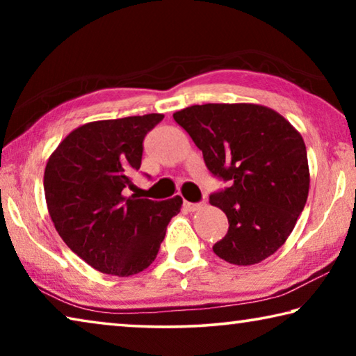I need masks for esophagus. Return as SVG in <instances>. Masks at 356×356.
Returning a JSON list of instances; mask_svg holds the SVG:
<instances>
[{
	"mask_svg": "<svg viewBox=\"0 0 356 356\" xmlns=\"http://www.w3.org/2000/svg\"><path fill=\"white\" fill-rule=\"evenodd\" d=\"M202 207V204H195V202H188V201H184V209L186 212H196V210H200Z\"/></svg>",
	"mask_w": 356,
	"mask_h": 356,
	"instance_id": "obj_1",
	"label": "esophagus"
}]
</instances>
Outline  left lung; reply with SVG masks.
Instances as JSON below:
<instances>
[{"label":"left lung","instance_id":"1","mask_svg":"<svg viewBox=\"0 0 356 356\" xmlns=\"http://www.w3.org/2000/svg\"><path fill=\"white\" fill-rule=\"evenodd\" d=\"M172 118L202 150L207 170L229 180L227 188L210 195L229 221L215 254L234 265L272 256L308 200L303 138L280 113L256 104L193 105Z\"/></svg>","mask_w":356,"mask_h":356}]
</instances>
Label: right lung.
<instances>
[{"mask_svg":"<svg viewBox=\"0 0 356 356\" xmlns=\"http://www.w3.org/2000/svg\"><path fill=\"white\" fill-rule=\"evenodd\" d=\"M165 116L159 113L88 122L64 138L47 161L48 213L65 245L102 273L131 276L159 254L166 226L182 197L125 196L134 190L143 141Z\"/></svg>","mask_w":356,"mask_h":356,"instance_id":"obj_1","label":"right lung"}]
</instances>
